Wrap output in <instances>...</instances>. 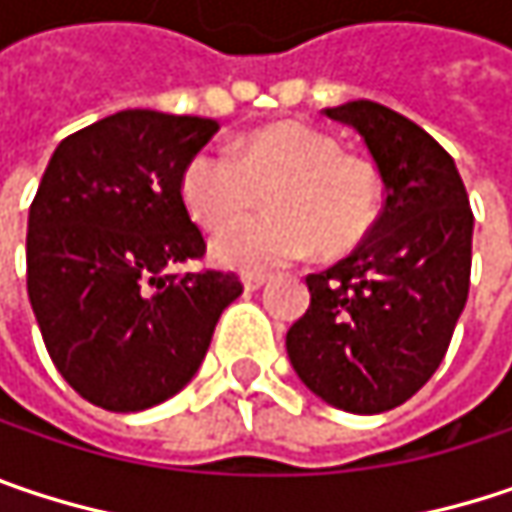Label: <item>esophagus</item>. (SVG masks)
Wrapping results in <instances>:
<instances>
[{
  "mask_svg": "<svg viewBox=\"0 0 512 512\" xmlns=\"http://www.w3.org/2000/svg\"><path fill=\"white\" fill-rule=\"evenodd\" d=\"M266 284V275H243V287L246 290H260Z\"/></svg>",
  "mask_w": 512,
  "mask_h": 512,
  "instance_id": "esophagus-1",
  "label": "esophagus"
}]
</instances>
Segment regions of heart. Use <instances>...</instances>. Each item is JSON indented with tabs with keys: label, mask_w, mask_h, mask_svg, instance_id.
<instances>
[{
	"label": "heart",
	"mask_w": 512,
	"mask_h": 512,
	"mask_svg": "<svg viewBox=\"0 0 512 512\" xmlns=\"http://www.w3.org/2000/svg\"><path fill=\"white\" fill-rule=\"evenodd\" d=\"M267 190L270 213L225 231L213 257L225 266L266 272L299 257L343 255L375 225L381 175L366 158L346 155L340 140L307 122L255 128L228 152H196L178 175L187 213L222 231Z\"/></svg>",
	"instance_id": "obj_1"
}]
</instances>
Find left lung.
Returning <instances> with one entry per match:
<instances>
[{
    "label": "left lung",
    "mask_w": 512,
    "mask_h": 512,
    "mask_svg": "<svg viewBox=\"0 0 512 512\" xmlns=\"http://www.w3.org/2000/svg\"><path fill=\"white\" fill-rule=\"evenodd\" d=\"M366 143L384 208L363 243L307 275L310 307L287 331L304 384L349 413H384L442 363L469 299L472 208L451 155L416 122L357 99L325 108Z\"/></svg>",
    "instance_id": "left-lung-1"
}]
</instances>
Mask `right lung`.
Masks as SVG:
<instances>
[{"instance_id": "right-lung-1", "label": "right lung", "mask_w": 512, "mask_h": 512, "mask_svg": "<svg viewBox=\"0 0 512 512\" xmlns=\"http://www.w3.org/2000/svg\"><path fill=\"white\" fill-rule=\"evenodd\" d=\"M216 119L119 111L61 140L28 210L25 284L52 363L96 407L134 413L184 390L234 272H172L202 260V228L178 175Z\"/></svg>"}]
</instances>
